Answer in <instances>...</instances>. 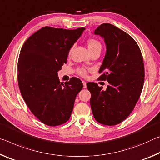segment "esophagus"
<instances>
[{"instance_id": "obj_1", "label": "esophagus", "mask_w": 160, "mask_h": 160, "mask_svg": "<svg viewBox=\"0 0 160 160\" xmlns=\"http://www.w3.org/2000/svg\"><path fill=\"white\" fill-rule=\"evenodd\" d=\"M82 83H83V88H86V82L85 81H82Z\"/></svg>"}]
</instances>
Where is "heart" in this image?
I'll return each instance as SVG.
<instances>
[{
  "mask_svg": "<svg viewBox=\"0 0 160 160\" xmlns=\"http://www.w3.org/2000/svg\"><path fill=\"white\" fill-rule=\"evenodd\" d=\"M87 44H88V49H93L94 48H96V47H101L100 42H99L97 40H96V39H93V38L89 39L87 42ZM70 53H71V50L69 51V54ZM78 73L82 76H86V74H87L86 70L84 69V68H79V69H78Z\"/></svg>",
  "mask_w": 160,
  "mask_h": 160,
  "instance_id": "b5f03b06",
  "label": "heart"
}]
</instances>
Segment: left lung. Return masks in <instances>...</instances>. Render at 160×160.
<instances>
[{
  "mask_svg": "<svg viewBox=\"0 0 160 160\" xmlns=\"http://www.w3.org/2000/svg\"><path fill=\"white\" fill-rule=\"evenodd\" d=\"M94 34L104 39L106 55L99 78L107 80L106 91L97 83H86L90 104L96 121L115 125L123 121L134 109L142 92L145 69L142 55L131 36L109 23L98 26Z\"/></svg>",
  "mask_w": 160,
  "mask_h": 160,
  "instance_id": "left-lung-1",
  "label": "left lung"
}]
</instances>
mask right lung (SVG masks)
I'll list each match as a JSON object with an SVG mask.
<instances>
[{
    "label": "right lung",
    "instance_id": "1",
    "mask_svg": "<svg viewBox=\"0 0 160 160\" xmlns=\"http://www.w3.org/2000/svg\"><path fill=\"white\" fill-rule=\"evenodd\" d=\"M84 30L44 27L31 35L21 49L18 63L21 95L31 112L44 124L56 126L66 122L76 96L83 87L82 81L76 77L64 84L60 83L58 72Z\"/></svg>",
    "mask_w": 160,
    "mask_h": 160
}]
</instances>
